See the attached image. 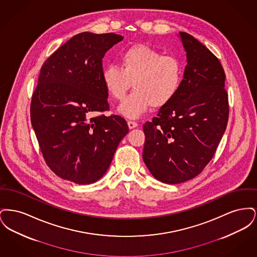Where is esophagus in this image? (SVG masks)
I'll return each mask as SVG.
<instances>
[{
  "label": "esophagus",
  "mask_w": 257,
  "mask_h": 257,
  "mask_svg": "<svg viewBox=\"0 0 257 257\" xmlns=\"http://www.w3.org/2000/svg\"><path fill=\"white\" fill-rule=\"evenodd\" d=\"M128 127H129V129H134L136 127H138V123L135 122V121H128Z\"/></svg>",
  "instance_id": "obj_1"
}]
</instances>
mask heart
I'll use <instances>...</instances> for the list:
<instances>
[{
    "mask_svg": "<svg viewBox=\"0 0 257 257\" xmlns=\"http://www.w3.org/2000/svg\"><path fill=\"white\" fill-rule=\"evenodd\" d=\"M102 81L110 96L120 100L117 111L127 118H139L153 108L168 105L178 94L183 82V65L174 56L164 55L145 44H136L120 56V67L110 64L102 72Z\"/></svg>",
    "mask_w": 257,
    "mask_h": 257,
    "instance_id": "b5f03b06",
    "label": "heart"
}]
</instances>
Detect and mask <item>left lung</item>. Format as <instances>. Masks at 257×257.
Masks as SVG:
<instances>
[{
    "label": "left lung",
    "mask_w": 257,
    "mask_h": 257,
    "mask_svg": "<svg viewBox=\"0 0 257 257\" xmlns=\"http://www.w3.org/2000/svg\"><path fill=\"white\" fill-rule=\"evenodd\" d=\"M187 57L178 94L144 125L143 159L161 182L193 179L213 158L228 120L225 74L216 56L201 42L180 32Z\"/></svg>",
    "instance_id": "8db88e82"
}]
</instances>
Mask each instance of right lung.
<instances>
[{
	"instance_id": "obj_1",
	"label": "right lung",
	"mask_w": 257,
	"mask_h": 257,
	"mask_svg": "<svg viewBox=\"0 0 257 257\" xmlns=\"http://www.w3.org/2000/svg\"><path fill=\"white\" fill-rule=\"evenodd\" d=\"M122 36L81 33L54 52L40 69L31 121L50 169L62 179L94 183L108 171L129 128L109 110L102 59Z\"/></svg>"
}]
</instances>
